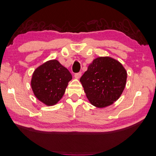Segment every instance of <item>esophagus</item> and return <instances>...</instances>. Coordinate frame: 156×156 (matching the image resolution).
Wrapping results in <instances>:
<instances>
[{"mask_svg":"<svg viewBox=\"0 0 156 156\" xmlns=\"http://www.w3.org/2000/svg\"><path fill=\"white\" fill-rule=\"evenodd\" d=\"M81 76H82V73L81 72H78V73H76V74H75L74 77L76 79H79V78L81 77Z\"/></svg>","mask_w":156,"mask_h":156,"instance_id":"1","label":"esophagus"}]
</instances>
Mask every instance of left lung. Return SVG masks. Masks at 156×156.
Wrapping results in <instances>:
<instances>
[{
    "label": "left lung",
    "instance_id": "1",
    "mask_svg": "<svg viewBox=\"0 0 156 156\" xmlns=\"http://www.w3.org/2000/svg\"><path fill=\"white\" fill-rule=\"evenodd\" d=\"M127 72L120 62L110 57L93 59L80 81L89 102L98 108L112 105L126 87Z\"/></svg>",
    "mask_w": 156,
    "mask_h": 156
}]
</instances>
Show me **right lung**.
Here are the masks:
<instances>
[{
	"label": "right lung",
	"instance_id": "add662e5",
	"mask_svg": "<svg viewBox=\"0 0 156 156\" xmlns=\"http://www.w3.org/2000/svg\"><path fill=\"white\" fill-rule=\"evenodd\" d=\"M72 79L69 70L57 60L47 61L33 72L31 87L35 97L47 106H53L62 98Z\"/></svg>",
	"mask_w": 156,
	"mask_h": 156
}]
</instances>
